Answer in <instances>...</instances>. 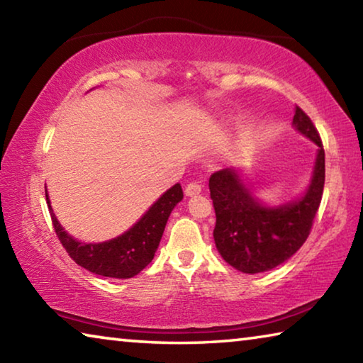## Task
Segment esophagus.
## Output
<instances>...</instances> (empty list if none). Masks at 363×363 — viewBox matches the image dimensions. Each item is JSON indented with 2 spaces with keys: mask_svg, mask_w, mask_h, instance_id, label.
Instances as JSON below:
<instances>
[{
  "mask_svg": "<svg viewBox=\"0 0 363 363\" xmlns=\"http://www.w3.org/2000/svg\"><path fill=\"white\" fill-rule=\"evenodd\" d=\"M184 192H186V195H187V196L199 195V194L201 192V184H199L196 181L189 182L187 186H186V190H184Z\"/></svg>",
  "mask_w": 363,
  "mask_h": 363,
  "instance_id": "1",
  "label": "esophagus"
}]
</instances>
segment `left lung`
Returning a JSON list of instances; mask_svg holds the SVG:
<instances>
[{
	"mask_svg": "<svg viewBox=\"0 0 363 363\" xmlns=\"http://www.w3.org/2000/svg\"><path fill=\"white\" fill-rule=\"evenodd\" d=\"M296 130L318 145L312 182L303 199L279 208H266L251 196L230 168L210 177V192L216 213L213 237L227 264L245 274L277 267L303 247L320 206L325 184V150L314 123L296 106Z\"/></svg>",
	"mask_w": 363,
	"mask_h": 363,
	"instance_id": "obj_1",
	"label": "left lung"
}]
</instances>
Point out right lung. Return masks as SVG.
<instances>
[{
	"label": "right lung",
	"mask_w": 363,
	"mask_h": 363,
	"mask_svg": "<svg viewBox=\"0 0 363 363\" xmlns=\"http://www.w3.org/2000/svg\"><path fill=\"white\" fill-rule=\"evenodd\" d=\"M182 189L179 184H176L160 196L136 225H133L123 235L104 243H79L73 240L54 216L49 206L48 194L46 201L56 235L78 266L104 277L131 279L153 259L169 214L182 200Z\"/></svg>",
	"instance_id": "add662e5"
}]
</instances>
